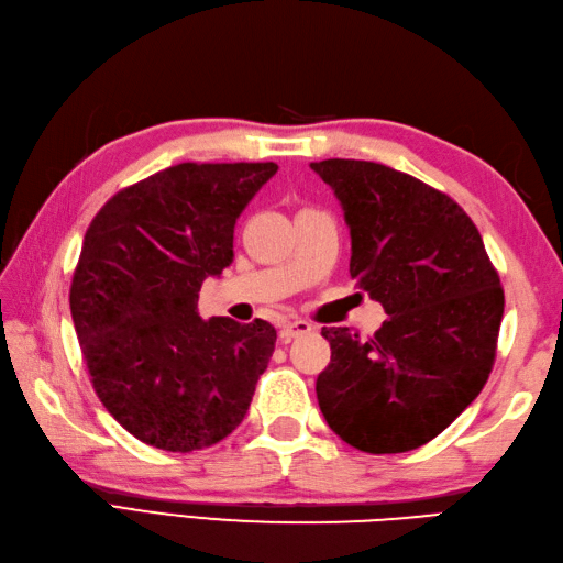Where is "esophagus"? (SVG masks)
<instances>
[{"label": "esophagus", "mask_w": 563, "mask_h": 563, "mask_svg": "<svg viewBox=\"0 0 563 563\" xmlns=\"http://www.w3.org/2000/svg\"><path fill=\"white\" fill-rule=\"evenodd\" d=\"M312 332V324L305 322V319H290V322H283L280 324V339L288 344L295 336H305Z\"/></svg>", "instance_id": "34e87169"}]
</instances>
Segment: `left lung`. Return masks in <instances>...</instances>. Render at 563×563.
Instances as JSON below:
<instances>
[{"label":"left lung","mask_w":563,"mask_h":563,"mask_svg":"<svg viewBox=\"0 0 563 563\" xmlns=\"http://www.w3.org/2000/svg\"><path fill=\"white\" fill-rule=\"evenodd\" d=\"M344 207L349 273L383 305L361 339L324 327L332 361L317 400L332 432L366 454H402L456 420L486 385L505 292L476 224L451 197L383 163H312Z\"/></svg>","instance_id":"obj_1"}]
</instances>
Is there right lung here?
<instances>
[{"label": "right lung", "mask_w": 563, "mask_h": 563, "mask_svg": "<svg viewBox=\"0 0 563 563\" xmlns=\"http://www.w3.org/2000/svg\"><path fill=\"white\" fill-rule=\"evenodd\" d=\"M275 163H180L119 190L85 231L70 312L99 402L139 442L173 454L244 420L275 351L256 319L205 322L197 292L234 258V224Z\"/></svg>", "instance_id": "add662e5"}]
</instances>
